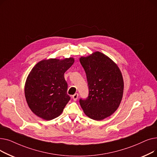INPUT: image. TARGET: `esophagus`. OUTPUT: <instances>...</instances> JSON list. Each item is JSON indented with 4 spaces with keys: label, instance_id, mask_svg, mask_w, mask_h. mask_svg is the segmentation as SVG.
<instances>
[{
    "label": "esophagus",
    "instance_id": "esophagus-1",
    "mask_svg": "<svg viewBox=\"0 0 157 157\" xmlns=\"http://www.w3.org/2000/svg\"><path fill=\"white\" fill-rule=\"evenodd\" d=\"M78 94H75L74 95H72V98L74 101H77L78 100Z\"/></svg>",
    "mask_w": 157,
    "mask_h": 157
}]
</instances>
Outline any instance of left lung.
Masks as SVG:
<instances>
[{"label":"left lung","instance_id":"8db88e82","mask_svg":"<svg viewBox=\"0 0 157 157\" xmlns=\"http://www.w3.org/2000/svg\"><path fill=\"white\" fill-rule=\"evenodd\" d=\"M80 63L85 71L88 96L81 98L80 105L89 118L101 120L114 113L123 93V80L120 69L109 57L95 52L81 57Z\"/></svg>","mask_w":157,"mask_h":157}]
</instances>
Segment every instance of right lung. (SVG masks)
Listing matches in <instances>:
<instances>
[{"instance_id": "obj_1", "label": "right lung", "mask_w": 157, "mask_h": 157, "mask_svg": "<svg viewBox=\"0 0 157 157\" xmlns=\"http://www.w3.org/2000/svg\"><path fill=\"white\" fill-rule=\"evenodd\" d=\"M74 62L72 58L43 60L30 71L25 95L30 109L39 117L46 120L58 117L70 101L64 73Z\"/></svg>"}]
</instances>
